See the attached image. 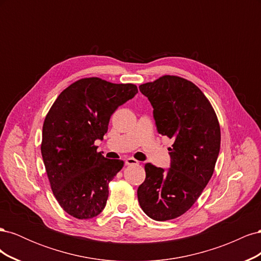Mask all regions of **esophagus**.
Masks as SVG:
<instances>
[{
  "label": "esophagus",
  "mask_w": 261,
  "mask_h": 261,
  "mask_svg": "<svg viewBox=\"0 0 261 261\" xmlns=\"http://www.w3.org/2000/svg\"><path fill=\"white\" fill-rule=\"evenodd\" d=\"M125 163L126 165H137L139 162L136 159H134V158H127V159L125 160Z\"/></svg>",
  "instance_id": "obj_1"
}]
</instances>
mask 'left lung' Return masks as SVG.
<instances>
[{
  "label": "left lung",
  "instance_id": "left-lung-1",
  "mask_svg": "<svg viewBox=\"0 0 261 261\" xmlns=\"http://www.w3.org/2000/svg\"><path fill=\"white\" fill-rule=\"evenodd\" d=\"M139 90L153 108L158 133L173 145L169 170L145 164L138 201L149 218L172 220L193 207L213 174L221 143L219 120L203 92L183 77L164 75Z\"/></svg>",
  "mask_w": 261,
  "mask_h": 261
}]
</instances>
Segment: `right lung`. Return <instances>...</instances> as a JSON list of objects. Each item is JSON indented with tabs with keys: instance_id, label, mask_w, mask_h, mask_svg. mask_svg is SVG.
<instances>
[{
	"instance_id": "add662e5",
	"label": "right lung",
	"mask_w": 261,
	"mask_h": 261,
	"mask_svg": "<svg viewBox=\"0 0 261 261\" xmlns=\"http://www.w3.org/2000/svg\"><path fill=\"white\" fill-rule=\"evenodd\" d=\"M137 92L134 84L86 77L63 90L45 115L42 159L55 199L69 216L91 219L105 209L109 183L124 162L107 159L94 141L103 138L115 110Z\"/></svg>"
}]
</instances>
